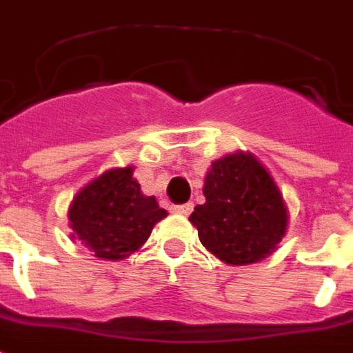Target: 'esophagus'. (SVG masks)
<instances>
[{
	"label": "esophagus",
	"mask_w": 353,
	"mask_h": 353,
	"mask_svg": "<svg viewBox=\"0 0 353 353\" xmlns=\"http://www.w3.org/2000/svg\"><path fill=\"white\" fill-rule=\"evenodd\" d=\"M192 209H194V205L192 203H182V205H174L172 207V212H176V214H190L192 212Z\"/></svg>",
	"instance_id": "1"
}]
</instances>
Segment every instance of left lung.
Here are the masks:
<instances>
[{
    "instance_id": "left-lung-1",
    "label": "left lung",
    "mask_w": 353,
    "mask_h": 353,
    "mask_svg": "<svg viewBox=\"0 0 353 353\" xmlns=\"http://www.w3.org/2000/svg\"><path fill=\"white\" fill-rule=\"evenodd\" d=\"M205 203L190 222L199 241L230 266L254 264L276 251L289 228V207L264 165L237 150L214 159L205 174Z\"/></svg>"
}]
</instances>
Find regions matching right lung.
Listing matches in <instances>:
<instances>
[{
    "label": "right lung",
    "mask_w": 353,
    "mask_h": 353,
    "mask_svg": "<svg viewBox=\"0 0 353 353\" xmlns=\"http://www.w3.org/2000/svg\"><path fill=\"white\" fill-rule=\"evenodd\" d=\"M134 167L108 169L77 192L68 207L70 239L101 261H121L137 252L167 211L142 194Z\"/></svg>",
    "instance_id": "right-lung-1"
}]
</instances>
